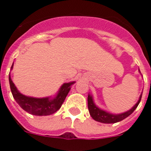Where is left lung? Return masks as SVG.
Listing matches in <instances>:
<instances>
[{"mask_svg":"<svg viewBox=\"0 0 151 151\" xmlns=\"http://www.w3.org/2000/svg\"><path fill=\"white\" fill-rule=\"evenodd\" d=\"M141 97L142 94L140 95L139 101H137V103L134 105L133 108H131L130 111H127L125 113H123L121 114H111L109 113L106 112V111L101 110L93 104V99L92 97L88 95L87 97V105H88V110H89V113L91 116H92V118L95 120L96 121L101 123H104V124H114V123L119 122V121H122L128 116H130L134 111L135 109L137 107L138 104H140V100H141Z\"/></svg>","mask_w":151,"mask_h":151,"instance_id":"obj_1","label":"left lung"}]
</instances>
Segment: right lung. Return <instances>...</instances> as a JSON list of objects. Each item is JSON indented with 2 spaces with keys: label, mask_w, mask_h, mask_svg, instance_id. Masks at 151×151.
<instances>
[{
  "label": "right lung",
  "mask_w": 151,
  "mask_h": 151,
  "mask_svg": "<svg viewBox=\"0 0 151 151\" xmlns=\"http://www.w3.org/2000/svg\"><path fill=\"white\" fill-rule=\"evenodd\" d=\"M13 64L11 66V69L13 68ZM9 83L14 98L23 110L32 115L47 116L54 114L60 108L70 90V86L74 83V82L64 83L60 87V91L58 92L57 97H54V99H50L49 97L35 98L23 95L17 91V87H15L14 83L11 80L10 73Z\"/></svg>",
  "instance_id": "add662e5"
}]
</instances>
